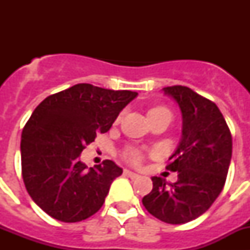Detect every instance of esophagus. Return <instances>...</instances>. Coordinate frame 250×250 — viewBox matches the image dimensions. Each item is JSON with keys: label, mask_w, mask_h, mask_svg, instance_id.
<instances>
[{"label": "esophagus", "mask_w": 250, "mask_h": 250, "mask_svg": "<svg viewBox=\"0 0 250 250\" xmlns=\"http://www.w3.org/2000/svg\"><path fill=\"white\" fill-rule=\"evenodd\" d=\"M124 174H125V175H127V176H130L131 179H136V178H139V176H140L139 174L134 173V171H130V170H127V169L124 170Z\"/></svg>", "instance_id": "obj_1"}]
</instances>
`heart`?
Instances as JSON below:
<instances>
[{
    "mask_svg": "<svg viewBox=\"0 0 250 250\" xmlns=\"http://www.w3.org/2000/svg\"><path fill=\"white\" fill-rule=\"evenodd\" d=\"M163 111H167V110L165 109V107H163V106H158V107H152V109L149 111V114L150 112H163ZM125 159H126L127 161H130V163L138 164L139 161H140V154H139L138 150L129 149L125 151Z\"/></svg>",
    "mask_w": 250,
    "mask_h": 250,
    "instance_id": "heart-1",
    "label": "heart"
}]
</instances>
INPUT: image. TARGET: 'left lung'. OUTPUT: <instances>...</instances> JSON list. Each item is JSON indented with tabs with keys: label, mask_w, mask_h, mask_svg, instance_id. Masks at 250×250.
<instances>
[{
	"label": "left lung",
	"mask_w": 250,
	"mask_h": 250,
	"mask_svg": "<svg viewBox=\"0 0 250 250\" xmlns=\"http://www.w3.org/2000/svg\"><path fill=\"white\" fill-rule=\"evenodd\" d=\"M182 111V139L167 169L174 184L152 176V190L143 198L151 215L169 224L196 219L222 193L231 159V135L218 106L187 86L163 89Z\"/></svg>",
	"instance_id": "1"
}]
</instances>
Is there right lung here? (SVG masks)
<instances>
[{
    "instance_id": "1",
    "label": "right lung",
    "mask_w": 250,
    "mask_h": 250,
    "mask_svg": "<svg viewBox=\"0 0 250 250\" xmlns=\"http://www.w3.org/2000/svg\"><path fill=\"white\" fill-rule=\"evenodd\" d=\"M136 96L138 92L127 90L77 83L35 109L22 130V178L45 213L60 222L76 223L103 207L123 169L111 160L87 167L80 155L98 134L109 131Z\"/></svg>"
}]
</instances>
